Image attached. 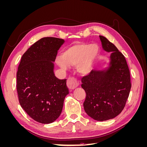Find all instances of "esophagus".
Here are the masks:
<instances>
[{
	"instance_id": "34e87169",
	"label": "esophagus",
	"mask_w": 147,
	"mask_h": 147,
	"mask_svg": "<svg viewBox=\"0 0 147 147\" xmlns=\"http://www.w3.org/2000/svg\"><path fill=\"white\" fill-rule=\"evenodd\" d=\"M78 82L75 78L69 77L67 81V86L70 90H74L75 88L78 86Z\"/></svg>"
}]
</instances>
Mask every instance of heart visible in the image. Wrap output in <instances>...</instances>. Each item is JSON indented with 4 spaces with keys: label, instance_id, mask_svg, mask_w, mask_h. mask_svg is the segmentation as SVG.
Returning <instances> with one entry per match:
<instances>
[{
    "label": "heart",
    "instance_id": "heart-1",
    "mask_svg": "<svg viewBox=\"0 0 147 147\" xmlns=\"http://www.w3.org/2000/svg\"><path fill=\"white\" fill-rule=\"evenodd\" d=\"M99 52L100 48L96 44H74L67 47L61 56L56 57V63L63 70L68 69V65L76 66L79 74L88 75L94 69Z\"/></svg>",
    "mask_w": 147,
    "mask_h": 147
}]
</instances>
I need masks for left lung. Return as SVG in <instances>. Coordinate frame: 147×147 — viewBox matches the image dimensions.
<instances>
[{"instance_id": "obj_1", "label": "left lung", "mask_w": 147, "mask_h": 147, "mask_svg": "<svg viewBox=\"0 0 147 147\" xmlns=\"http://www.w3.org/2000/svg\"><path fill=\"white\" fill-rule=\"evenodd\" d=\"M103 50L110 53L109 62L102 70H94L82 79L86 92L83 103L88 116L103 121L122 112L131 88L130 72L125 57L113 43L99 35Z\"/></svg>"}]
</instances>
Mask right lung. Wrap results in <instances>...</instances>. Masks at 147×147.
I'll list each match as a JSON object with an SVG mask.
<instances>
[{
  "mask_svg": "<svg viewBox=\"0 0 147 147\" xmlns=\"http://www.w3.org/2000/svg\"><path fill=\"white\" fill-rule=\"evenodd\" d=\"M65 40L43 37L34 43L21 57L16 74L20 104L35 121L49 124L56 120L69 94L67 80L54 73L57 51Z\"/></svg>",
  "mask_w": 147,
  "mask_h": 147,
  "instance_id": "right-lung-1",
  "label": "right lung"
}]
</instances>
